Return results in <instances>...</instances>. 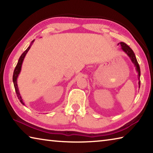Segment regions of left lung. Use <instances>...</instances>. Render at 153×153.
Returning <instances> with one entry per match:
<instances>
[{
    "label": "left lung",
    "instance_id": "1",
    "mask_svg": "<svg viewBox=\"0 0 153 153\" xmlns=\"http://www.w3.org/2000/svg\"><path fill=\"white\" fill-rule=\"evenodd\" d=\"M120 45H121L122 50L125 52V53L129 56V57H130L131 61L133 62L134 65H135V66L136 67V70L138 72V79H140V69L139 64L138 63V61H137V59L136 58L135 54L134 53V51L131 50V48L126 43L120 42ZM138 84H139V87H140V81H139Z\"/></svg>",
    "mask_w": 153,
    "mask_h": 153
}]
</instances>
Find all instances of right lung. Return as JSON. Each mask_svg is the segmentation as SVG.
I'll use <instances>...</instances> for the list:
<instances>
[{
	"label": "right lung",
	"instance_id": "add662e5",
	"mask_svg": "<svg viewBox=\"0 0 153 153\" xmlns=\"http://www.w3.org/2000/svg\"><path fill=\"white\" fill-rule=\"evenodd\" d=\"M33 40L32 42V44L33 43ZM32 44H31L30 46L28 47L26 50H25L22 55H21L20 58L19 59V61H18V63L17 64L16 67H15V70L13 72V84H14V87H15V92H16V94L18 98L19 99V101L22 103L23 105H24V102L23 101V99L21 97V95L19 94V89H18V86H17V77L19 76V74L20 73V71H21V68H22V65L23 63V61H24V57L25 55H26L27 53L28 52V51L30 50V48L31 47V45H32Z\"/></svg>",
	"mask_w": 153,
	"mask_h": 153
}]
</instances>
